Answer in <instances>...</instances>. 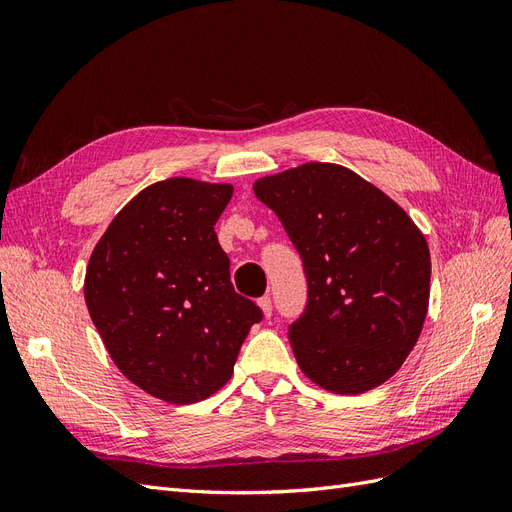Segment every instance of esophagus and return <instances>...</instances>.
I'll use <instances>...</instances> for the list:
<instances>
[{
    "instance_id": "obj_1",
    "label": "esophagus",
    "mask_w": 512,
    "mask_h": 512,
    "mask_svg": "<svg viewBox=\"0 0 512 512\" xmlns=\"http://www.w3.org/2000/svg\"><path fill=\"white\" fill-rule=\"evenodd\" d=\"M258 307L262 309V314H265L267 318L271 316V312H273V303H271V297H269V294H265V297H260V299H258Z\"/></svg>"
}]
</instances>
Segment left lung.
<instances>
[{
    "instance_id": "obj_1",
    "label": "left lung",
    "mask_w": 512,
    "mask_h": 512,
    "mask_svg": "<svg viewBox=\"0 0 512 512\" xmlns=\"http://www.w3.org/2000/svg\"><path fill=\"white\" fill-rule=\"evenodd\" d=\"M254 194L277 213L303 260L307 305L288 329L303 374L337 395L395 376L429 307V247L410 215L329 162L262 177Z\"/></svg>"
}]
</instances>
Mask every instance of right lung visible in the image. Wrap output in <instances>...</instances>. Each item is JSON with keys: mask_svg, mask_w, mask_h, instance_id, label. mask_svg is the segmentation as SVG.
Returning a JSON list of instances; mask_svg holds the SVG:
<instances>
[{"mask_svg": "<svg viewBox=\"0 0 512 512\" xmlns=\"http://www.w3.org/2000/svg\"><path fill=\"white\" fill-rule=\"evenodd\" d=\"M230 183L173 177L138 192L91 252L85 303L119 371L168 404L230 380L260 307L230 284L215 222Z\"/></svg>", "mask_w": 512, "mask_h": 512, "instance_id": "right-lung-1", "label": "right lung"}]
</instances>
